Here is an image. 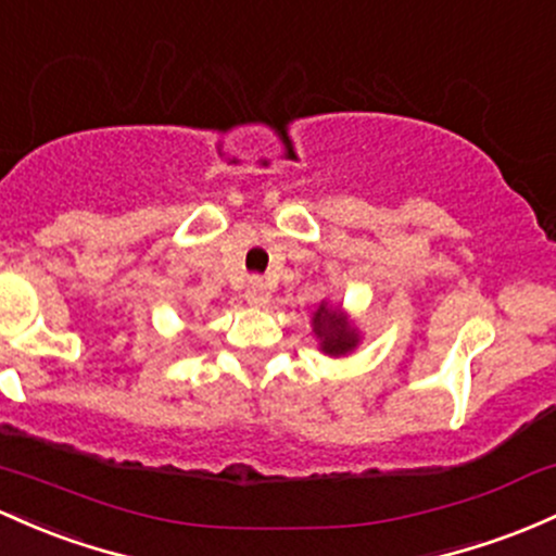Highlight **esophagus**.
<instances>
[{
	"mask_svg": "<svg viewBox=\"0 0 556 556\" xmlns=\"http://www.w3.org/2000/svg\"><path fill=\"white\" fill-rule=\"evenodd\" d=\"M245 301L250 303V306H264V303L268 301V288H266L264 279H258V277L250 279L248 288H245Z\"/></svg>",
	"mask_w": 556,
	"mask_h": 556,
	"instance_id": "esophagus-1",
	"label": "esophagus"
}]
</instances>
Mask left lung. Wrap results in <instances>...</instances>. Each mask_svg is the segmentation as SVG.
I'll use <instances>...</instances> for the list:
<instances>
[{
	"label": "left lung",
	"instance_id": "obj_1",
	"mask_svg": "<svg viewBox=\"0 0 556 556\" xmlns=\"http://www.w3.org/2000/svg\"><path fill=\"white\" fill-rule=\"evenodd\" d=\"M311 327H314L321 353H327V356H345L362 340L345 311L340 306H329L327 301H321L311 314Z\"/></svg>",
	"mask_w": 556,
	"mask_h": 556
}]
</instances>
